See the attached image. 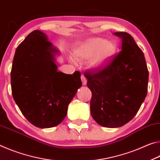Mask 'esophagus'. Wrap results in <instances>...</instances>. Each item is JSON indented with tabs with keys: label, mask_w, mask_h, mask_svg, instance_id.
Listing matches in <instances>:
<instances>
[{
	"label": "esophagus",
	"mask_w": 160,
	"mask_h": 160,
	"mask_svg": "<svg viewBox=\"0 0 160 160\" xmlns=\"http://www.w3.org/2000/svg\"><path fill=\"white\" fill-rule=\"evenodd\" d=\"M81 79H82V82L83 85H86V83H87V80H86V77H84V76H83V75L81 76Z\"/></svg>",
	"instance_id": "obj_1"
}]
</instances>
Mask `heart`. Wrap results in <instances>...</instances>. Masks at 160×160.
<instances>
[{
  "instance_id": "b5f03b06",
  "label": "heart",
  "mask_w": 160,
  "mask_h": 160,
  "mask_svg": "<svg viewBox=\"0 0 160 160\" xmlns=\"http://www.w3.org/2000/svg\"><path fill=\"white\" fill-rule=\"evenodd\" d=\"M115 51V46L111 42L103 38H93L84 42L79 43L74 49L75 57L78 59L91 58L88 62V67L96 70L104 67L111 59ZM70 61L76 63V60L70 57Z\"/></svg>"
}]
</instances>
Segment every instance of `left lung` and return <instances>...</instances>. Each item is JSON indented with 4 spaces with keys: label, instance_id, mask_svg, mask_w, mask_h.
<instances>
[{
    "label": "left lung",
    "instance_id": "obj_1",
    "mask_svg": "<svg viewBox=\"0 0 160 160\" xmlns=\"http://www.w3.org/2000/svg\"><path fill=\"white\" fill-rule=\"evenodd\" d=\"M121 39V49L103 69L86 73L92 92L91 114L106 128H119L139 111L148 93L149 72L142 51L127 32H114Z\"/></svg>",
    "mask_w": 160,
    "mask_h": 160
}]
</instances>
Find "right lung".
<instances>
[{
	"label": "right lung",
	"mask_w": 160,
	"mask_h": 160,
	"mask_svg": "<svg viewBox=\"0 0 160 160\" xmlns=\"http://www.w3.org/2000/svg\"><path fill=\"white\" fill-rule=\"evenodd\" d=\"M57 53L45 34L34 30L18 47L12 62V96L23 116L38 128L61 123L82 86L79 72L72 75L57 71Z\"/></svg>",
	"instance_id": "1"
}]
</instances>
